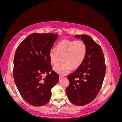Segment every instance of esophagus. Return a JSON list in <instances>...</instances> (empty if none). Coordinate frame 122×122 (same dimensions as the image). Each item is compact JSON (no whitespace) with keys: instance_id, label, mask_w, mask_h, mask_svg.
<instances>
[{"instance_id":"1","label":"esophagus","mask_w":122,"mask_h":122,"mask_svg":"<svg viewBox=\"0 0 122 122\" xmlns=\"http://www.w3.org/2000/svg\"><path fill=\"white\" fill-rule=\"evenodd\" d=\"M59 77H60V79H61L62 78H64V77H65V76H62V75H60V76H59Z\"/></svg>"}]
</instances>
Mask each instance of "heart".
I'll return each instance as SVG.
<instances>
[{
  "label": "heart",
  "mask_w": 122,
  "mask_h": 122,
  "mask_svg": "<svg viewBox=\"0 0 122 122\" xmlns=\"http://www.w3.org/2000/svg\"><path fill=\"white\" fill-rule=\"evenodd\" d=\"M86 52V45L82 41H75L66 39L58 43L56 49L50 50L49 57L52 65L57 63L62 58V62L55 65L53 70L60 74L66 75L73 69L78 68L81 65Z\"/></svg>",
  "instance_id": "obj_1"
}]
</instances>
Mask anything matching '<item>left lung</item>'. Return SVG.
<instances>
[{
  "label": "left lung",
  "instance_id": "8db88e82",
  "mask_svg": "<svg viewBox=\"0 0 122 122\" xmlns=\"http://www.w3.org/2000/svg\"><path fill=\"white\" fill-rule=\"evenodd\" d=\"M75 36L86 43L87 52L81 65L67 76L70 84L66 93L73 104L84 106L93 101L98 94L105 77L106 66L101 47L90 36Z\"/></svg>",
  "mask_w": 122,
  "mask_h": 122
}]
</instances>
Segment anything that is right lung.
Instances as JSON below:
<instances>
[{
    "instance_id": "add662e5",
    "label": "right lung",
    "mask_w": 122,
    "mask_h": 122,
    "mask_svg": "<svg viewBox=\"0 0 122 122\" xmlns=\"http://www.w3.org/2000/svg\"><path fill=\"white\" fill-rule=\"evenodd\" d=\"M57 37L58 35L51 33L32 34L20 43L15 53V82L22 97L31 105L46 104L51 98V88L59 80L49 57ZM45 73L47 75L44 77Z\"/></svg>"
}]
</instances>
